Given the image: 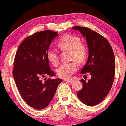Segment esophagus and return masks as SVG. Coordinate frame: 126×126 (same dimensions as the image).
I'll return each instance as SVG.
<instances>
[{
	"label": "esophagus",
	"mask_w": 126,
	"mask_h": 126,
	"mask_svg": "<svg viewBox=\"0 0 126 126\" xmlns=\"http://www.w3.org/2000/svg\"><path fill=\"white\" fill-rule=\"evenodd\" d=\"M66 81V82H68V83H69V84H72V82H73V79H68V80H65Z\"/></svg>",
	"instance_id": "obj_1"
}]
</instances>
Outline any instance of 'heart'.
<instances>
[{
	"label": "heart",
	"mask_w": 126,
	"mask_h": 126,
	"mask_svg": "<svg viewBox=\"0 0 126 126\" xmlns=\"http://www.w3.org/2000/svg\"><path fill=\"white\" fill-rule=\"evenodd\" d=\"M80 39L76 36L63 35L57 42V46L63 50H69L71 59H75L79 63L84 61L88 54L87 48L81 43ZM47 58L53 65H57L59 61L57 53L53 49H49L47 53ZM77 69V63L75 61L61 64L57 69V75L63 79L70 77Z\"/></svg>",
	"instance_id": "1"
}]
</instances>
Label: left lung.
<instances>
[{
	"label": "left lung",
	"mask_w": 126,
	"mask_h": 126,
	"mask_svg": "<svg viewBox=\"0 0 126 126\" xmlns=\"http://www.w3.org/2000/svg\"><path fill=\"white\" fill-rule=\"evenodd\" d=\"M85 38L88 47V57L81 74L89 73L88 81L82 79V89L77 97L88 106L97 105L104 100L111 89L115 76V62L112 48L104 37L87 27L75 26Z\"/></svg>",
	"instance_id": "left-lung-1"
}]
</instances>
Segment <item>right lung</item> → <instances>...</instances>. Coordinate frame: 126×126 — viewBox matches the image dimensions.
Wrapping results in <instances>:
<instances>
[{
    "label": "right lung",
    "instance_id": "obj_1",
    "mask_svg": "<svg viewBox=\"0 0 126 126\" xmlns=\"http://www.w3.org/2000/svg\"><path fill=\"white\" fill-rule=\"evenodd\" d=\"M58 36L51 30L34 33L21 43L15 54L13 72L15 84L22 99L35 109H44L49 104L62 82L58 78L41 80L46 76H56L50 69L47 53Z\"/></svg>",
    "mask_w": 126,
    "mask_h": 126
}]
</instances>
